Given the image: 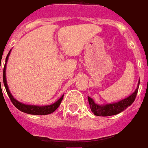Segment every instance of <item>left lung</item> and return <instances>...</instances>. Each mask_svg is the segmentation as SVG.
<instances>
[{
    "label": "left lung",
    "mask_w": 148,
    "mask_h": 148,
    "mask_svg": "<svg viewBox=\"0 0 148 148\" xmlns=\"http://www.w3.org/2000/svg\"><path fill=\"white\" fill-rule=\"evenodd\" d=\"M139 85H140V80L138 81L137 87L133 94H131L130 96L121 101L109 103V104H97L90 97L88 96V101L91 111L94 115L97 116H111V115H117L126 109L129 106H130L133 104L138 92Z\"/></svg>",
    "instance_id": "left-lung-1"
}]
</instances>
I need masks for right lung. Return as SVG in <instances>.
<instances>
[{
	"label": "right lung",
	"instance_id": "1",
	"mask_svg": "<svg viewBox=\"0 0 148 148\" xmlns=\"http://www.w3.org/2000/svg\"><path fill=\"white\" fill-rule=\"evenodd\" d=\"M11 51L10 50L9 53L7 55L6 60H5V64H4V71H3V82H4V85L6 89L7 94L9 97L10 100L12 101V104L15 105V108H17L18 109L21 111V112H25L27 114H30V115H45L51 114L52 112H54L55 110L57 109L59 107L60 104L62 102V99H63V97L64 94L62 95L59 99L53 103L51 104H49V105H43V106H40V105H33V104H23L22 102L18 101L17 100L15 99V97H13L10 90L8 86V83H7V79H6V66H7V62L9 58V55L11 54ZM0 85H1V79H0Z\"/></svg>",
	"mask_w": 148,
	"mask_h": 148
}]
</instances>
